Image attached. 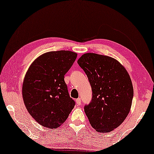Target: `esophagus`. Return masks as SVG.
<instances>
[{"label":"esophagus","mask_w":154,"mask_h":154,"mask_svg":"<svg viewBox=\"0 0 154 154\" xmlns=\"http://www.w3.org/2000/svg\"><path fill=\"white\" fill-rule=\"evenodd\" d=\"M75 101H76V104L78 106H79V105L81 104V99H80V98H77Z\"/></svg>","instance_id":"esophagus-1"}]
</instances>
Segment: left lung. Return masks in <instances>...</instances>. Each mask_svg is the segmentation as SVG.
I'll return each instance as SVG.
<instances>
[{
  "mask_svg": "<svg viewBox=\"0 0 154 154\" xmlns=\"http://www.w3.org/2000/svg\"><path fill=\"white\" fill-rule=\"evenodd\" d=\"M77 63L90 82L93 99L84 111L96 131L108 133L127 118L132 104L134 88L125 66L111 57L85 53Z\"/></svg>",
  "mask_w": 154,
  "mask_h": 154,
  "instance_id": "8db88e82",
  "label": "left lung"
}]
</instances>
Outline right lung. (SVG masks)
<instances>
[{"label":"right lung","instance_id":"add662e5","mask_svg":"<svg viewBox=\"0 0 154 154\" xmlns=\"http://www.w3.org/2000/svg\"><path fill=\"white\" fill-rule=\"evenodd\" d=\"M69 50L50 51L38 57L25 75L22 96L29 115L43 127L57 128L66 120L75 103L64 75L77 58Z\"/></svg>","mask_w":154,"mask_h":154}]
</instances>
